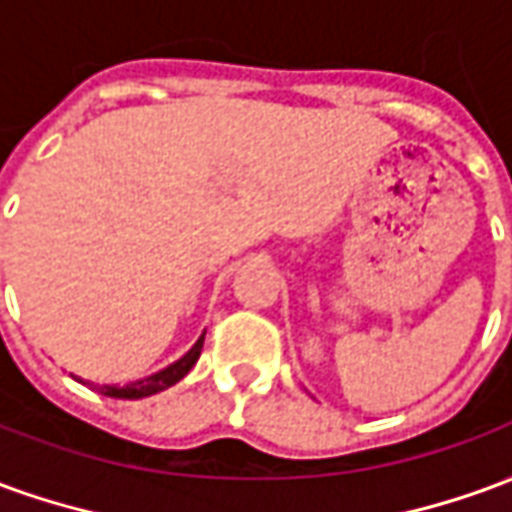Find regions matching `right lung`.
Listing matches in <instances>:
<instances>
[{
	"label": "right lung",
	"instance_id": "obj_1",
	"mask_svg": "<svg viewBox=\"0 0 512 512\" xmlns=\"http://www.w3.org/2000/svg\"><path fill=\"white\" fill-rule=\"evenodd\" d=\"M202 343H205V332L197 343L191 345V351L186 356H180L175 365L164 367L161 373L156 376H147L142 381H134V384H126V386H98V384H90V389H98L101 395L106 397H120V400H139V397H147V395H156V392H164L169 389L172 384H178L180 378L189 373L191 367L197 365V359H200V351H202ZM82 381V378H79ZM87 384V381H84Z\"/></svg>",
	"mask_w": 512,
	"mask_h": 512
}]
</instances>
